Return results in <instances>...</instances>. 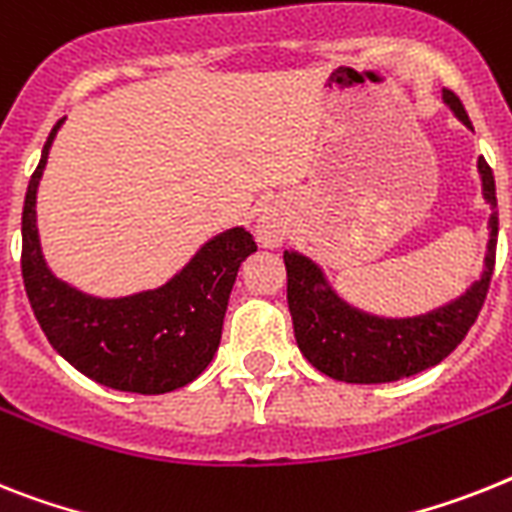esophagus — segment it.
Returning a JSON list of instances; mask_svg holds the SVG:
<instances>
[{
	"mask_svg": "<svg viewBox=\"0 0 512 512\" xmlns=\"http://www.w3.org/2000/svg\"><path fill=\"white\" fill-rule=\"evenodd\" d=\"M287 232V217L285 211L277 209V206H269L259 214V222H256V238H259L261 246L274 248L280 246L285 240Z\"/></svg>",
	"mask_w": 512,
	"mask_h": 512,
	"instance_id": "esophagus-1",
	"label": "esophagus"
}]
</instances>
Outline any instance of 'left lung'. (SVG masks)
Here are the masks:
<instances>
[{
  "label": "left lung",
  "instance_id": "1",
  "mask_svg": "<svg viewBox=\"0 0 512 512\" xmlns=\"http://www.w3.org/2000/svg\"><path fill=\"white\" fill-rule=\"evenodd\" d=\"M442 99L453 109L455 117L471 128V120L458 96L445 88ZM479 175L484 198L492 206L484 274L460 298L434 308L429 314L411 319H382L363 314L348 306L327 285L322 269L314 261L301 253L285 251L287 306L293 316L295 340L314 369L348 384L398 382L418 371L432 369L458 348L484 306L497 251V193L492 167L484 159H479Z\"/></svg>",
  "mask_w": 512,
  "mask_h": 512
}]
</instances>
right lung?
<instances>
[{
  "mask_svg": "<svg viewBox=\"0 0 512 512\" xmlns=\"http://www.w3.org/2000/svg\"><path fill=\"white\" fill-rule=\"evenodd\" d=\"M59 125L46 138L23 204L20 269L33 316L59 356L104 387L141 395L185 387L217 353L238 269L256 251L251 232H219L156 290L128 298L80 293L49 272L36 230L38 180Z\"/></svg>",
  "mask_w": 512,
  "mask_h": 512,
  "instance_id": "1",
  "label": "right lung"
}]
</instances>
